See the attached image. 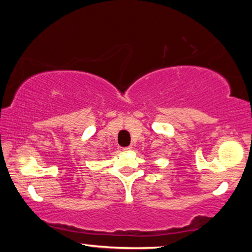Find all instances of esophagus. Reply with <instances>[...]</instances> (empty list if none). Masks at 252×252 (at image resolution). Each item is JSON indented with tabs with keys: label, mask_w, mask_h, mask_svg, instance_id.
Segmentation results:
<instances>
[{
	"label": "esophagus",
	"mask_w": 252,
	"mask_h": 252,
	"mask_svg": "<svg viewBox=\"0 0 252 252\" xmlns=\"http://www.w3.org/2000/svg\"><path fill=\"white\" fill-rule=\"evenodd\" d=\"M132 149V147L131 146H129V147H126V148H123V150H126V151H130Z\"/></svg>",
	"instance_id": "esophagus-1"
}]
</instances>
